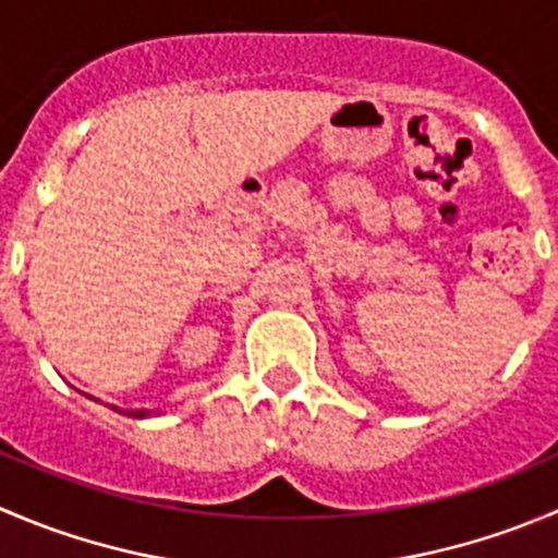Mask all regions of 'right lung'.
I'll return each mask as SVG.
<instances>
[{"label":"right lung","mask_w":558,"mask_h":558,"mask_svg":"<svg viewBox=\"0 0 558 558\" xmlns=\"http://www.w3.org/2000/svg\"><path fill=\"white\" fill-rule=\"evenodd\" d=\"M111 409L119 411V414L135 416V420H144V416H149V414H160V411H153V409H128V411H122V409H117V405H111Z\"/></svg>","instance_id":"1"}]
</instances>
